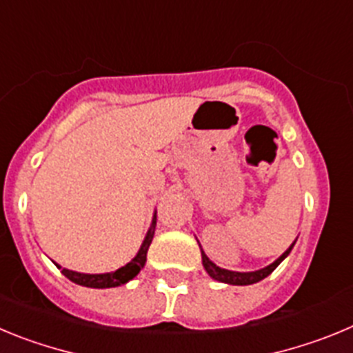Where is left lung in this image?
<instances>
[{
  "label": "left lung",
  "mask_w": 353,
  "mask_h": 353,
  "mask_svg": "<svg viewBox=\"0 0 353 353\" xmlns=\"http://www.w3.org/2000/svg\"><path fill=\"white\" fill-rule=\"evenodd\" d=\"M294 244H295V241L290 244V248H288L287 252L279 256L278 260H274V262H272L271 265H268V268L259 269V271L237 272V271H228V269H221V268H218L216 263H212L204 252H202V263H204V269L208 271V274L211 276L212 279H216V281H221V283H228V285H253V283H256V281H260V279L268 278V276L271 274L276 268H278L279 263L287 259L288 253H290L292 248H294Z\"/></svg>",
  "instance_id": "1"
}]
</instances>
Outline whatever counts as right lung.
Segmentation results:
<instances>
[{"label":"right lung","instance_id":"right-lung-1","mask_svg":"<svg viewBox=\"0 0 353 353\" xmlns=\"http://www.w3.org/2000/svg\"><path fill=\"white\" fill-rule=\"evenodd\" d=\"M154 228H157V212L153 216V221H151V227H149L148 234L144 237V243H142L141 250L132 260H130L126 265L119 268L117 271L114 272H105V274H84V272H75L70 271V269L59 268L61 269L63 274L70 279V281H74V283L82 285V287H90V288H112V287H119V285L128 283L130 279H133L135 276L141 272V269L144 268L145 259H148V250L149 244L153 241L154 236Z\"/></svg>","mask_w":353,"mask_h":353}]
</instances>
